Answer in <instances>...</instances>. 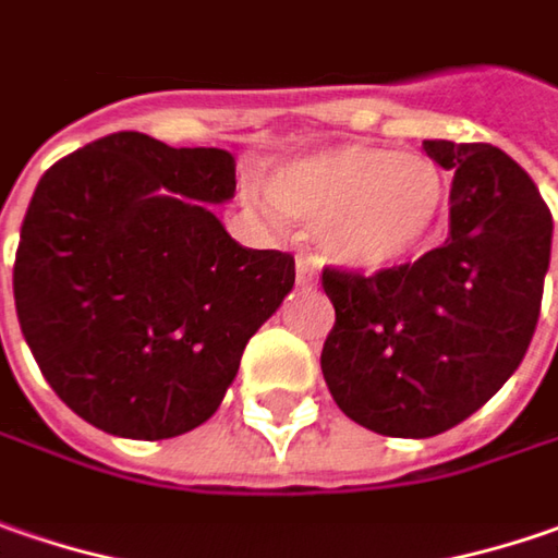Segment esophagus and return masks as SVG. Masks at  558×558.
<instances>
[{"mask_svg": "<svg viewBox=\"0 0 558 558\" xmlns=\"http://www.w3.org/2000/svg\"><path fill=\"white\" fill-rule=\"evenodd\" d=\"M298 286H301V289L317 286V266L311 264L307 257H298Z\"/></svg>", "mask_w": 558, "mask_h": 558, "instance_id": "obj_1", "label": "esophagus"}]
</instances>
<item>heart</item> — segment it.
<instances>
[{"mask_svg":"<svg viewBox=\"0 0 558 558\" xmlns=\"http://www.w3.org/2000/svg\"><path fill=\"white\" fill-rule=\"evenodd\" d=\"M269 197L289 219L320 232L329 264L379 276L421 260L436 244L449 184L430 156L339 144L286 162Z\"/></svg>","mask_w":558,"mask_h":558,"instance_id":"heart-1","label":"heart"}]
</instances>
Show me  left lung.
<instances>
[{"mask_svg": "<svg viewBox=\"0 0 558 558\" xmlns=\"http://www.w3.org/2000/svg\"><path fill=\"white\" fill-rule=\"evenodd\" d=\"M449 191V238L421 260L361 276L323 269L336 326L323 379L354 424L424 439L487 404L534 339L553 216L537 184L489 144L424 141Z\"/></svg>", "mask_w": 558, "mask_h": 558, "instance_id": "obj_1", "label": "left lung"}]
</instances>
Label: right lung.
Segmentation results:
<instances>
[{
    "mask_svg": "<svg viewBox=\"0 0 558 558\" xmlns=\"http://www.w3.org/2000/svg\"><path fill=\"white\" fill-rule=\"evenodd\" d=\"M235 156L119 131L37 184L14 254L17 323L77 417L169 439L216 414L247 339L294 286V257L241 247L213 204Z\"/></svg>",
    "mask_w": 558,
    "mask_h": 558,
    "instance_id": "add662e5",
    "label": "right lung"
}]
</instances>
